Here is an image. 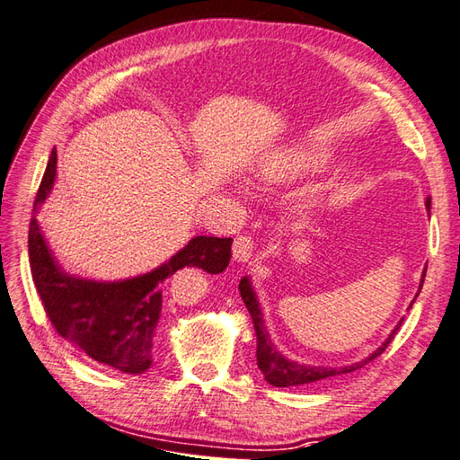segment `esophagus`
<instances>
[{
    "label": "esophagus",
    "instance_id": "34e87169",
    "mask_svg": "<svg viewBox=\"0 0 460 460\" xmlns=\"http://www.w3.org/2000/svg\"><path fill=\"white\" fill-rule=\"evenodd\" d=\"M253 255V239L249 235H239L233 243V259L237 261V263H245V261L251 259Z\"/></svg>",
    "mask_w": 460,
    "mask_h": 460
}]
</instances>
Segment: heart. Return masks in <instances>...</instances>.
<instances>
[{
	"label": "heart",
	"instance_id": "b5f03b06",
	"mask_svg": "<svg viewBox=\"0 0 460 460\" xmlns=\"http://www.w3.org/2000/svg\"><path fill=\"white\" fill-rule=\"evenodd\" d=\"M327 155L307 143L277 147L259 161L257 175L267 183H287L309 177L325 167Z\"/></svg>",
	"mask_w": 460,
	"mask_h": 460
}]
</instances>
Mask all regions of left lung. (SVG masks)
<instances>
[{"instance_id": "8db88e82", "label": "left lung", "mask_w": 460, "mask_h": 460, "mask_svg": "<svg viewBox=\"0 0 460 460\" xmlns=\"http://www.w3.org/2000/svg\"><path fill=\"white\" fill-rule=\"evenodd\" d=\"M427 209L430 211V199H427ZM425 275H427V267L422 269V277H420V285H419V291L422 289V283H425ZM239 291H241V299L245 303V307L251 314V319H253V325H255V335H257V367L261 368V373H263L265 381L273 386H295V385H309V383H317L323 379H329V376H335V375H345V373H353L357 368L365 367L368 361H373V358L379 357L383 350L389 347L391 341L397 335V331L401 327L402 319L399 321V325L391 331V335L386 337L385 343L375 350V353L368 355L367 358L353 365H347V367H313V365H301L296 361H291V358L283 357L279 353L277 347L273 345L271 337H269V331L265 327V321H263V311H261V305L257 299V293L253 289V285H251V279L249 277H243L241 283H239ZM419 296V293L415 295V299ZM412 299V303H415ZM411 303V307H412Z\"/></svg>"}]
</instances>
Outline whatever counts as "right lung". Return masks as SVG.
Here are the masks:
<instances>
[{
	"mask_svg": "<svg viewBox=\"0 0 460 460\" xmlns=\"http://www.w3.org/2000/svg\"><path fill=\"white\" fill-rule=\"evenodd\" d=\"M58 153L45 167L30 223V265L35 289L53 329L93 361L139 375L151 365L153 335L161 314V283L183 267L217 275L231 259V237H193L146 275L123 281H92L63 271L45 241L35 213L56 183Z\"/></svg>",
	"mask_w": 460,
	"mask_h": 460,
	"instance_id": "obj_1",
	"label": "right lung"
}]
</instances>
